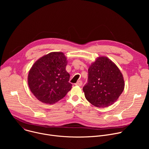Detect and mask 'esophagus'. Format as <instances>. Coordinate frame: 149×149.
Segmentation results:
<instances>
[{
	"label": "esophagus",
	"mask_w": 149,
	"mask_h": 149,
	"mask_svg": "<svg viewBox=\"0 0 149 149\" xmlns=\"http://www.w3.org/2000/svg\"><path fill=\"white\" fill-rule=\"evenodd\" d=\"M82 84V81L79 80V81H78L75 84L76 86H81Z\"/></svg>",
	"instance_id": "obj_1"
}]
</instances>
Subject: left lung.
<instances>
[{
    "mask_svg": "<svg viewBox=\"0 0 149 149\" xmlns=\"http://www.w3.org/2000/svg\"><path fill=\"white\" fill-rule=\"evenodd\" d=\"M124 88L123 76L107 57L100 56L88 68V83L83 87L85 97L97 107H107L115 102Z\"/></svg>",
    "mask_w": 149,
    "mask_h": 149,
    "instance_id": "1",
    "label": "left lung"
}]
</instances>
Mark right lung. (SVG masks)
Wrapping results in <instances>:
<instances>
[{
  "label": "right lung",
  "instance_id": "right-lung-1",
  "mask_svg": "<svg viewBox=\"0 0 149 149\" xmlns=\"http://www.w3.org/2000/svg\"><path fill=\"white\" fill-rule=\"evenodd\" d=\"M67 57L53 52L38 59L29 70L28 83L30 90L40 101L52 104L64 97L72 88L66 71Z\"/></svg>",
  "mask_w": 149,
  "mask_h": 149
}]
</instances>
